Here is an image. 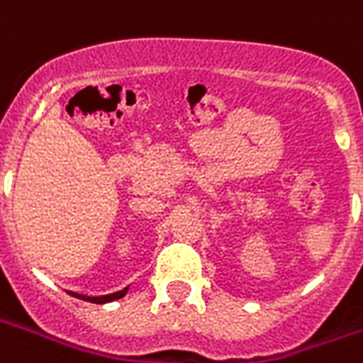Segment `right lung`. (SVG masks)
<instances>
[{
  "label": "right lung",
  "instance_id": "obj_1",
  "mask_svg": "<svg viewBox=\"0 0 363 363\" xmlns=\"http://www.w3.org/2000/svg\"><path fill=\"white\" fill-rule=\"evenodd\" d=\"M128 288L120 289L116 294H108V296H99V297H89L83 296V294H75V291H69V296L77 297V299H83V301H91V303H108V301H114V299H120V297L126 296Z\"/></svg>",
  "mask_w": 363,
  "mask_h": 363
}]
</instances>
